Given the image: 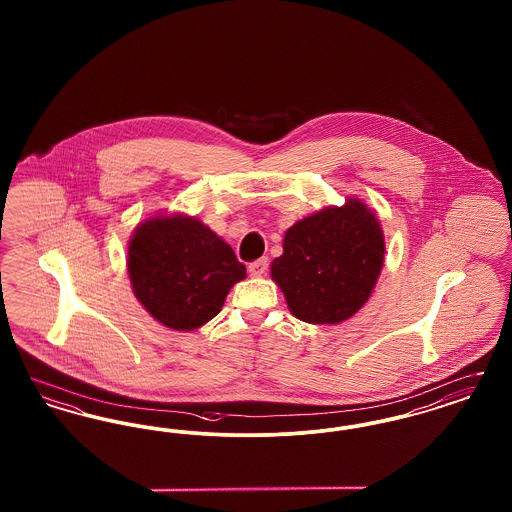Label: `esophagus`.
I'll list each match as a JSON object with an SVG mask.
<instances>
[{
    "mask_svg": "<svg viewBox=\"0 0 512 512\" xmlns=\"http://www.w3.org/2000/svg\"><path fill=\"white\" fill-rule=\"evenodd\" d=\"M247 270H249L253 276H263V274H265V272L268 270L267 257H263V259H257V261H253V263H249Z\"/></svg>",
    "mask_w": 512,
    "mask_h": 512,
    "instance_id": "34e87169",
    "label": "esophagus"
}]
</instances>
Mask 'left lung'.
Returning <instances> with one entry per match:
<instances>
[{"label": "left lung", "mask_w": 512, "mask_h": 512, "mask_svg": "<svg viewBox=\"0 0 512 512\" xmlns=\"http://www.w3.org/2000/svg\"><path fill=\"white\" fill-rule=\"evenodd\" d=\"M384 251L376 215L359 199H347L341 207L295 222L270 274L293 317L338 324L365 305L380 276Z\"/></svg>", "instance_id": "obj_1"}]
</instances>
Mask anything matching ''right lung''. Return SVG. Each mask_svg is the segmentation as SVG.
<instances>
[{"label":"right lung","instance_id":"1","mask_svg":"<svg viewBox=\"0 0 512 512\" xmlns=\"http://www.w3.org/2000/svg\"><path fill=\"white\" fill-rule=\"evenodd\" d=\"M128 274L151 317L172 330H195L219 315L245 267L199 220L155 217L130 240Z\"/></svg>","mask_w":512,"mask_h":512}]
</instances>
